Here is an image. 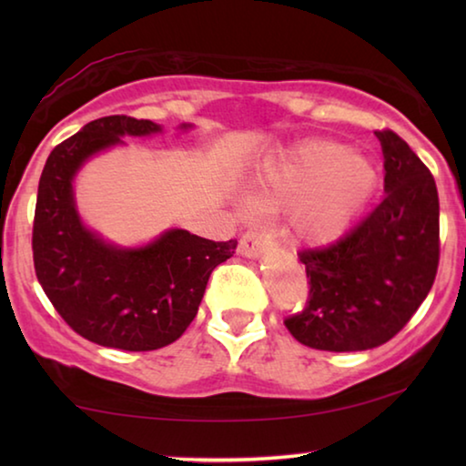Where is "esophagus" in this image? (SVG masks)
I'll use <instances>...</instances> for the list:
<instances>
[{
	"label": "esophagus",
	"instance_id": "1",
	"mask_svg": "<svg viewBox=\"0 0 466 466\" xmlns=\"http://www.w3.org/2000/svg\"><path fill=\"white\" fill-rule=\"evenodd\" d=\"M267 248H269V238H267L265 232L250 230L247 234H242L240 247H238L240 255H244V257H261Z\"/></svg>",
	"mask_w": 466,
	"mask_h": 466
}]
</instances>
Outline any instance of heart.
Returning a JSON list of instances; mask_svg holds the SVG:
<instances>
[{"instance_id": "1", "label": "heart", "mask_w": 466, "mask_h": 466, "mask_svg": "<svg viewBox=\"0 0 466 466\" xmlns=\"http://www.w3.org/2000/svg\"><path fill=\"white\" fill-rule=\"evenodd\" d=\"M378 183L374 162L343 144L314 139L267 164L261 197L269 205H291L289 230L306 244L341 236Z\"/></svg>"}]
</instances>
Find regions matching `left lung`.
Listing matches in <instances>:
<instances>
[{"label": "left lung", "instance_id": "1", "mask_svg": "<svg viewBox=\"0 0 466 466\" xmlns=\"http://www.w3.org/2000/svg\"><path fill=\"white\" fill-rule=\"evenodd\" d=\"M376 137L384 156L380 205L330 247L298 252L310 291L286 327L312 350L364 351L386 343L411 320L436 279V180L397 133L376 131Z\"/></svg>", "mask_w": 466, "mask_h": 466}]
</instances>
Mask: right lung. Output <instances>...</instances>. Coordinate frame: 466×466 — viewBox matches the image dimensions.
Segmentation results:
<instances>
[{"label":"right lung","instance_id":"1","mask_svg":"<svg viewBox=\"0 0 466 466\" xmlns=\"http://www.w3.org/2000/svg\"><path fill=\"white\" fill-rule=\"evenodd\" d=\"M188 127L193 125H180ZM160 131L147 119L102 116L61 141L38 180L33 226L38 283L61 319L102 347L152 351L177 341L199 310L211 271L238 244L172 228L144 247L123 248L84 226L74 197V178L84 164L121 146L123 137Z\"/></svg>","mask_w":466,"mask_h":466}]
</instances>
